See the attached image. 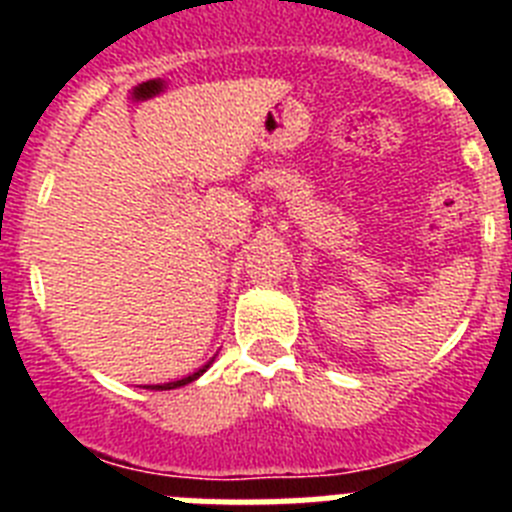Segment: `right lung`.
<instances>
[{"mask_svg": "<svg viewBox=\"0 0 512 512\" xmlns=\"http://www.w3.org/2000/svg\"><path fill=\"white\" fill-rule=\"evenodd\" d=\"M212 361H215V356H212V359L207 361V364L202 366V369H197V372L187 374V377H182V379H176V382H164V384H148V387H151V390H176V387H184V384L194 382V379H200L202 374H205L207 369H210V364H212Z\"/></svg>", "mask_w": 512, "mask_h": 512, "instance_id": "obj_1", "label": "right lung"}]
</instances>
